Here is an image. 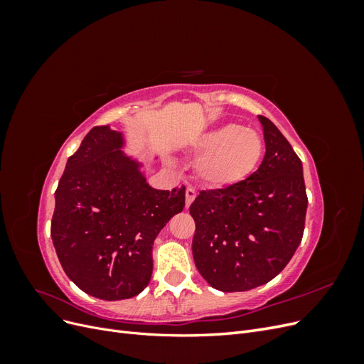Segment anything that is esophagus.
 <instances>
[{"label":"esophagus","instance_id":"1","mask_svg":"<svg viewBox=\"0 0 364 364\" xmlns=\"http://www.w3.org/2000/svg\"><path fill=\"white\" fill-rule=\"evenodd\" d=\"M196 196H197L196 190L191 188V186H188V188H186V193H185V205H186V208H190V205L196 199Z\"/></svg>","mask_w":364,"mask_h":364}]
</instances>
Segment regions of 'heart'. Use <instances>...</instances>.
I'll return each instance as SVG.
<instances>
[{
    "label": "heart",
    "instance_id": "1",
    "mask_svg": "<svg viewBox=\"0 0 364 364\" xmlns=\"http://www.w3.org/2000/svg\"><path fill=\"white\" fill-rule=\"evenodd\" d=\"M199 159L196 174L213 190H225L246 181L253 174L264 156V138L259 132L226 123L205 132L193 142Z\"/></svg>",
    "mask_w": 364,
    "mask_h": 364
}]
</instances>
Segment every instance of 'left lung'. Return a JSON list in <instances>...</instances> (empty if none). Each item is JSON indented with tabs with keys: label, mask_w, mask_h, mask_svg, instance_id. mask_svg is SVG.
Instances as JSON below:
<instances>
[{
	"label": "left lung",
	"mask_w": 364,
	"mask_h": 364,
	"mask_svg": "<svg viewBox=\"0 0 364 364\" xmlns=\"http://www.w3.org/2000/svg\"><path fill=\"white\" fill-rule=\"evenodd\" d=\"M258 119L266 142L259 168L230 188L200 191L190 206L194 264L220 291H246L272 281L304 234L302 162L269 118Z\"/></svg>",
	"instance_id": "obj_1"
}]
</instances>
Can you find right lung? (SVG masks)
<instances>
[{"label":"right lung","instance_id":"obj_1","mask_svg":"<svg viewBox=\"0 0 364 364\" xmlns=\"http://www.w3.org/2000/svg\"><path fill=\"white\" fill-rule=\"evenodd\" d=\"M124 147L123 132L91 129L54 193L58 258L77 287L103 301L129 299L147 287L155 238L185 206V186L153 188L144 164Z\"/></svg>","mask_w":364,"mask_h":364}]
</instances>
